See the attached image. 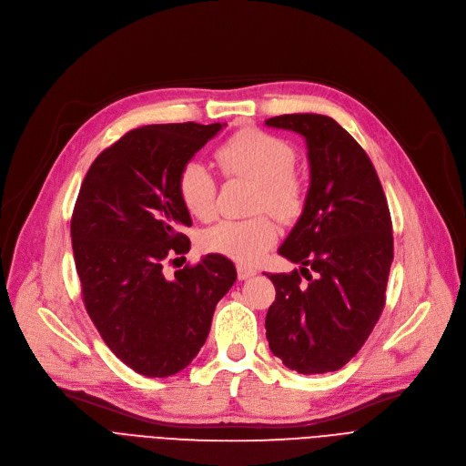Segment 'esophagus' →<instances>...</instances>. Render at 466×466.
<instances>
[{"label": "esophagus", "instance_id": "esophagus-1", "mask_svg": "<svg viewBox=\"0 0 466 466\" xmlns=\"http://www.w3.org/2000/svg\"><path fill=\"white\" fill-rule=\"evenodd\" d=\"M255 275H257V271L252 269V268H247V266H238V279H239V280H247V279L255 277Z\"/></svg>", "mask_w": 466, "mask_h": 466}]
</instances>
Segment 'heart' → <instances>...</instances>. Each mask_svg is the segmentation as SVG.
Returning a JSON list of instances; mask_svg holds the SVG:
<instances>
[{
	"label": "heart",
	"mask_w": 466,
	"mask_h": 466,
	"mask_svg": "<svg viewBox=\"0 0 466 466\" xmlns=\"http://www.w3.org/2000/svg\"><path fill=\"white\" fill-rule=\"evenodd\" d=\"M216 157L225 177L257 186L255 209H268L277 219L295 221L305 209L307 187L295 171V148L289 141L260 128H243L218 147ZM178 195L184 208L200 221L216 216L218 184L200 161L182 165ZM277 228L268 216L225 219L202 234V247L239 264H257L275 243Z\"/></svg>",
	"instance_id": "1"
}]
</instances>
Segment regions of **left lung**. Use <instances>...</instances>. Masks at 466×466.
<instances>
[{
	"label": "left lung",
	"mask_w": 466,
	"mask_h": 466,
	"mask_svg": "<svg viewBox=\"0 0 466 466\" xmlns=\"http://www.w3.org/2000/svg\"><path fill=\"white\" fill-rule=\"evenodd\" d=\"M305 137L310 189L279 252L301 269L268 275L275 301L266 336L284 366L305 375L336 371L368 340L394 260L389 202L364 148L325 115L266 120Z\"/></svg>",
	"instance_id": "1"
}]
</instances>
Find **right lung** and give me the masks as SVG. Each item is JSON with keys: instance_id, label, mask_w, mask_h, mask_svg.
<instances>
[{"instance_id": "add662e5", "label": "right lung", "mask_w": 466, "mask_h": 466, "mask_svg": "<svg viewBox=\"0 0 466 466\" xmlns=\"http://www.w3.org/2000/svg\"><path fill=\"white\" fill-rule=\"evenodd\" d=\"M221 128L182 122L124 134L93 161L72 211L87 314L106 346L147 377L175 375L197 357L216 305L236 282L234 264L221 255L165 271L191 245L178 173Z\"/></svg>"}]
</instances>
